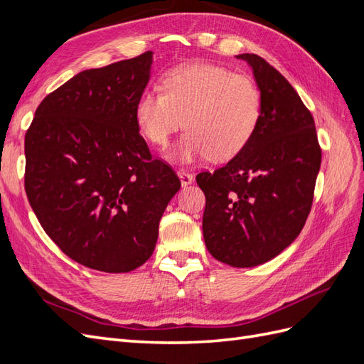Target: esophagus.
I'll use <instances>...</instances> for the list:
<instances>
[{
  "mask_svg": "<svg viewBox=\"0 0 364 364\" xmlns=\"http://www.w3.org/2000/svg\"><path fill=\"white\" fill-rule=\"evenodd\" d=\"M178 176H179L182 186H186V185H190V183L194 182V176L191 173H188V171H185V170H179Z\"/></svg>",
  "mask_w": 364,
  "mask_h": 364,
  "instance_id": "1",
  "label": "esophagus"
}]
</instances>
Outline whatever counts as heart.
<instances>
[{
  "instance_id": "heart-1",
  "label": "heart",
  "mask_w": 364,
  "mask_h": 364,
  "mask_svg": "<svg viewBox=\"0 0 364 364\" xmlns=\"http://www.w3.org/2000/svg\"><path fill=\"white\" fill-rule=\"evenodd\" d=\"M162 92H144L135 105L139 134L167 147L182 124L186 130L173 158L193 162L235 158L255 135L262 95L249 75L218 65L193 62L164 74Z\"/></svg>"
}]
</instances>
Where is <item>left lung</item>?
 <instances>
[{
  "label": "left lung",
  "instance_id": "1",
  "mask_svg": "<svg viewBox=\"0 0 364 364\" xmlns=\"http://www.w3.org/2000/svg\"><path fill=\"white\" fill-rule=\"evenodd\" d=\"M237 59L249 63L261 91L259 126L245 150L196 181L206 197V249L232 267H253L279 255L301 234L322 150L313 115L287 79L257 54Z\"/></svg>",
  "mask_w": 364,
  "mask_h": 364
}]
</instances>
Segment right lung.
<instances>
[{
  "instance_id": "obj_1",
  "label": "right lung",
  "mask_w": 364,
  "mask_h": 364,
  "mask_svg": "<svg viewBox=\"0 0 364 364\" xmlns=\"http://www.w3.org/2000/svg\"><path fill=\"white\" fill-rule=\"evenodd\" d=\"M153 53L82 71L38 106L26 134V193L47 235L106 273L142 266L181 181L135 123Z\"/></svg>"
}]
</instances>
